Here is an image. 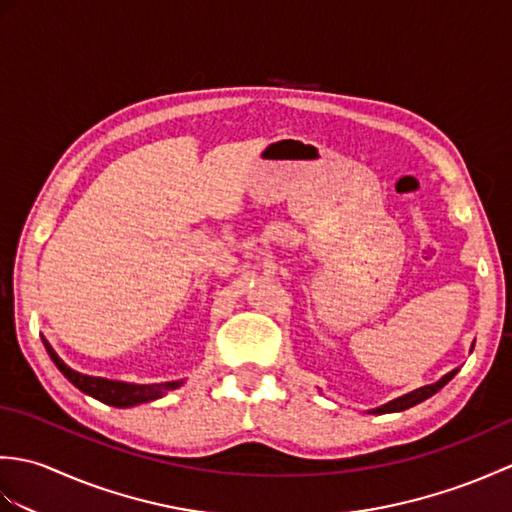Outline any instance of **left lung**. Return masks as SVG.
Wrapping results in <instances>:
<instances>
[{
  "label": "left lung",
  "instance_id": "8db88e82",
  "mask_svg": "<svg viewBox=\"0 0 512 512\" xmlns=\"http://www.w3.org/2000/svg\"><path fill=\"white\" fill-rule=\"evenodd\" d=\"M455 374H458V369H453V372H449L447 376L440 378L438 383L427 385V387H420V389H416V391H411V394H405V396H400V398H396V400L387 402V405L378 407L374 413H391V411H402V409H409V407H413V405H418V402L427 400L429 396L436 394L438 389H442L444 385H447L449 380H451Z\"/></svg>",
  "mask_w": 512,
  "mask_h": 512
}]
</instances>
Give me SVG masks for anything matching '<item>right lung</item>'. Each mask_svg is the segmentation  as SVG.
<instances>
[{
  "instance_id": "1",
  "label": "right lung",
  "mask_w": 512,
  "mask_h": 512,
  "mask_svg": "<svg viewBox=\"0 0 512 512\" xmlns=\"http://www.w3.org/2000/svg\"><path fill=\"white\" fill-rule=\"evenodd\" d=\"M43 345L52 358V363L59 367V372L70 380L74 387H79L83 394H88L96 400L105 402V405L112 407H132L138 405V402H149L160 398L165 391L176 389L180 385V380H173V383H160V385H132V383H121V380H107V378H96V376H85L74 372L68 365H65L57 352L52 350L50 343L43 339Z\"/></svg>"
}]
</instances>
